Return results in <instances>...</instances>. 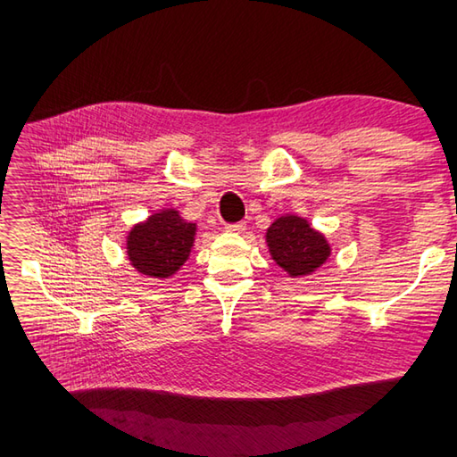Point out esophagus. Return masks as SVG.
<instances>
[{"label": "esophagus", "instance_id": "obj_1", "mask_svg": "<svg viewBox=\"0 0 457 457\" xmlns=\"http://www.w3.org/2000/svg\"><path fill=\"white\" fill-rule=\"evenodd\" d=\"M247 223L245 221H236V223H226V231L229 234H241V231H245Z\"/></svg>", "mask_w": 457, "mask_h": 457}]
</instances>
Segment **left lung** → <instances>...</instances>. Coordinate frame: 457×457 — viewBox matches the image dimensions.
<instances>
[{
  "instance_id": "left-lung-1",
  "label": "left lung",
  "mask_w": 457,
  "mask_h": 457,
  "mask_svg": "<svg viewBox=\"0 0 457 457\" xmlns=\"http://www.w3.org/2000/svg\"><path fill=\"white\" fill-rule=\"evenodd\" d=\"M267 245L280 269L290 277L310 275L329 257V245L322 234L298 216H283L267 229Z\"/></svg>"
}]
</instances>
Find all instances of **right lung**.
I'll use <instances>...</instances> for the list:
<instances>
[{"instance_id":"add662e5","label":"right lung","mask_w":457,"mask_h":457,"mask_svg":"<svg viewBox=\"0 0 457 457\" xmlns=\"http://www.w3.org/2000/svg\"><path fill=\"white\" fill-rule=\"evenodd\" d=\"M194 236V223L184 221L177 210H162L129 231L128 257L139 273L169 278L188 259Z\"/></svg>"}]
</instances>
